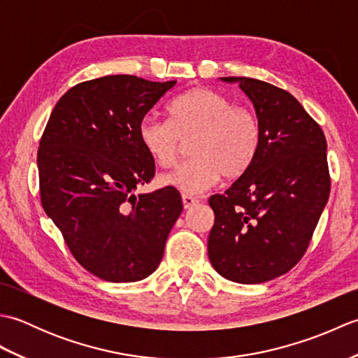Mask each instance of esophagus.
I'll list each match as a JSON object with an SVG mask.
<instances>
[{
    "mask_svg": "<svg viewBox=\"0 0 358 358\" xmlns=\"http://www.w3.org/2000/svg\"><path fill=\"white\" fill-rule=\"evenodd\" d=\"M199 203V199L194 195H189V194H183V206L185 209H191L192 206H195V204Z\"/></svg>",
    "mask_w": 358,
    "mask_h": 358,
    "instance_id": "obj_1",
    "label": "esophagus"
}]
</instances>
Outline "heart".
<instances>
[{"label": "heart", "instance_id": "heart-1", "mask_svg": "<svg viewBox=\"0 0 358 358\" xmlns=\"http://www.w3.org/2000/svg\"><path fill=\"white\" fill-rule=\"evenodd\" d=\"M169 120L148 115L138 126L144 150L162 167H171L191 141V159L162 177L163 185L186 194L206 191L217 180L238 178L254 164L262 129L255 113L229 96L196 87L171 101Z\"/></svg>", "mask_w": 358, "mask_h": 358}]
</instances>
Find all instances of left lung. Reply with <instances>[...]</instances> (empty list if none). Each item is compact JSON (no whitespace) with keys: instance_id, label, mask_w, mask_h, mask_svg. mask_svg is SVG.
Here are the masks:
<instances>
[{"instance_id":"1","label":"left lung","mask_w":358,"mask_h":358,"mask_svg":"<svg viewBox=\"0 0 358 358\" xmlns=\"http://www.w3.org/2000/svg\"><path fill=\"white\" fill-rule=\"evenodd\" d=\"M252 101L262 129L254 164L209 199L208 254L220 275L243 285L283 275L301 260L328 203L326 138L291 94L266 81L226 77Z\"/></svg>"}]
</instances>
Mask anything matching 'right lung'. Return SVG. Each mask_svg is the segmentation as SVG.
Returning <instances> with one entry per match:
<instances>
[{
  "mask_svg": "<svg viewBox=\"0 0 358 358\" xmlns=\"http://www.w3.org/2000/svg\"><path fill=\"white\" fill-rule=\"evenodd\" d=\"M177 81L108 75L59 98L38 148L40 196L83 268L112 283L146 278L163 258L183 201L175 187L134 195L155 162L138 126Z\"/></svg>",
  "mask_w": 358,
  "mask_h": 358,
  "instance_id": "obj_1",
  "label": "right lung"
}]
</instances>
